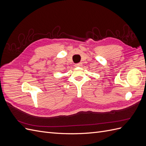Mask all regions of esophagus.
I'll return each instance as SVG.
<instances>
[{"label":"esophagus","mask_w":146,"mask_h":146,"mask_svg":"<svg viewBox=\"0 0 146 146\" xmlns=\"http://www.w3.org/2000/svg\"><path fill=\"white\" fill-rule=\"evenodd\" d=\"M82 66V63H77V64H75V66H76V67H81Z\"/></svg>","instance_id":"1"}]
</instances>
